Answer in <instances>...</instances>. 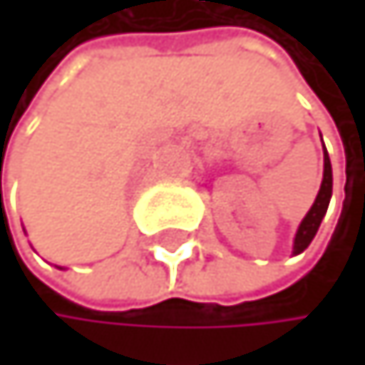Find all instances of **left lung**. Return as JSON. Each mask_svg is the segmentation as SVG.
Returning <instances> with one entry per match:
<instances>
[{
    "mask_svg": "<svg viewBox=\"0 0 365 365\" xmlns=\"http://www.w3.org/2000/svg\"><path fill=\"white\" fill-rule=\"evenodd\" d=\"M331 195H333V170H331V160H329V153L324 148V179H322V186H319V192H317V199L315 203L311 205L309 215L304 217V221L300 223L298 227V234H296V243H293V254H300L309 247V243L313 241V236L327 215V207H329V201H331Z\"/></svg>",
    "mask_w": 365,
    "mask_h": 365,
    "instance_id": "left-lung-1",
    "label": "left lung"
}]
</instances>
